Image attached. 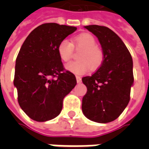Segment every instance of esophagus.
Instances as JSON below:
<instances>
[{
	"mask_svg": "<svg viewBox=\"0 0 149 149\" xmlns=\"http://www.w3.org/2000/svg\"><path fill=\"white\" fill-rule=\"evenodd\" d=\"M76 79H77V83H81V77L79 76H76Z\"/></svg>",
	"mask_w": 149,
	"mask_h": 149,
	"instance_id": "34e87169",
	"label": "esophagus"
}]
</instances>
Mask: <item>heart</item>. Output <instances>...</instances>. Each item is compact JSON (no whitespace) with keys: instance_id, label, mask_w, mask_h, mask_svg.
<instances>
[{"instance_id":"heart-1","label":"heart","mask_w":149,"mask_h":149,"mask_svg":"<svg viewBox=\"0 0 149 149\" xmlns=\"http://www.w3.org/2000/svg\"><path fill=\"white\" fill-rule=\"evenodd\" d=\"M95 37L89 33H81L72 39L70 42L68 39L61 40L57 45V52L63 61L68 62L73 56L74 48L81 49L78 55V61H72L66 68L73 73L83 74L89 69L95 70L100 67L104 61L102 49L96 45Z\"/></svg>"}]
</instances>
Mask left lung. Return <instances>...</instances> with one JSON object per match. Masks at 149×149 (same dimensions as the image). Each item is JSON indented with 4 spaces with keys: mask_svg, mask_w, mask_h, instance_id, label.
Returning <instances> with one entry per match:
<instances>
[{
    "mask_svg": "<svg viewBox=\"0 0 149 149\" xmlns=\"http://www.w3.org/2000/svg\"><path fill=\"white\" fill-rule=\"evenodd\" d=\"M100 41L104 53L100 67L82 81L87 93L82 99V111L91 120L109 123L118 118L130 100L133 84L132 59L121 39L109 28L88 25Z\"/></svg>",
    "mask_w": 149,
    "mask_h": 149,
    "instance_id": "8db88e82",
    "label": "left lung"
}]
</instances>
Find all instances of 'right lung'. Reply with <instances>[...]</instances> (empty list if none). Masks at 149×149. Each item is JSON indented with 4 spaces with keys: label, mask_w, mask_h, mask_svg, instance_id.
I'll return each mask as SVG.
<instances>
[{
    "label": "right lung",
    "mask_w": 149,
    "mask_h": 149,
    "mask_svg": "<svg viewBox=\"0 0 149 149\" xmlns=\"http://www.w3.org/2000/svg\"><path fill=\"white\" fill-rule=\"evenodd\" d=\"M76 30L56 23L40 24L19 51L13 84L19 105L33 120L47 121L57 116L63 99L77 84L75 75L65 70L57 52L59 42Z\"/></svg>",
    "instance_id": "right-lung-1"
}]
</instances>
